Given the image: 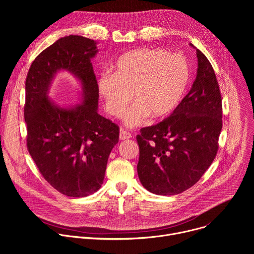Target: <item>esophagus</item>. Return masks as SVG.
<instances>
[{
	"mask_svg": "<svg viewBox=\"0 0 254 254\" xmlns=\"http://www.w3.org/2000/svg\"><path fill=\"white\" fill-rule=\"evenodd\" d=\"M130 137H131V133H130V132H128V131L125 130V129H122V130H121V132H120V138H121V139L125 140V139H128V138H130Z\"/></svg>",
	"mask_w": 254,
	"mask_h": 254,
	"instance_id": "1",
	"label": "esophagus"
}]
</instances>
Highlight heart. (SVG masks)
I'll return each mask as SVG.
<instances>
[{"label": "heart", "instance_id": "heart-1", "mask_svg": "<svg viewBox=\"0 0 254 254\" xmlns=\"http://www.w3.org/2000/svg\"><path fill=\"white\" fill-rule=\"evenodd\" d=\"M190 80L187 60L161 48H140L121 56L114 74L102 73L97 88L107 113L122 118L131 100L135 104L126 115L129 127L149 116L161 120L182 100Z\"/></svg>", "mask_w": 254, "mask_h": 254}]
</instances>
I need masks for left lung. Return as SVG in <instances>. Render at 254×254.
<instances>
[{
    "label": "left lung",
    "mask_w": 254,
    "mask_h": 254,
    "mask_svg": "<svg viewBox=\"0 0 254 254\" xmlns=\"http://www.w3.org/2000/svg\"><path fill=\"white\" fill-rule=\"evenodd\" d=\"M196 52L197 76L188 94L171 116L140 128L136 135L139 181L157 195H177L194 186L218 152L222 129L219 84L207 57L199 49Z\"/></svg>",
    "instance_id": "8db88e82"
}]
</instances>
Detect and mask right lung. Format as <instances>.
<instances>
[{
	"label": "right lung",
	"instance_id": "right-lung-1",
	"mask_svg": "<svg viewBox=\"0 0 254 254\" xmlns=\"http://www.w3.org/2000/svg\"><path fill=\"white\" fill-rule=\"evenodd\" d=\"M96 53L94 40L66 36L35 58L26 78L27 149L43 178L68 197H86L101 187L108 157L120 137L119 126L97 113L91 64ZM60 68L81 79L82 105L63 109L48 98L50 81Z\"/></svg>",
	"mask_w": 254,
	"mask_h": 254
}]
</instances>
